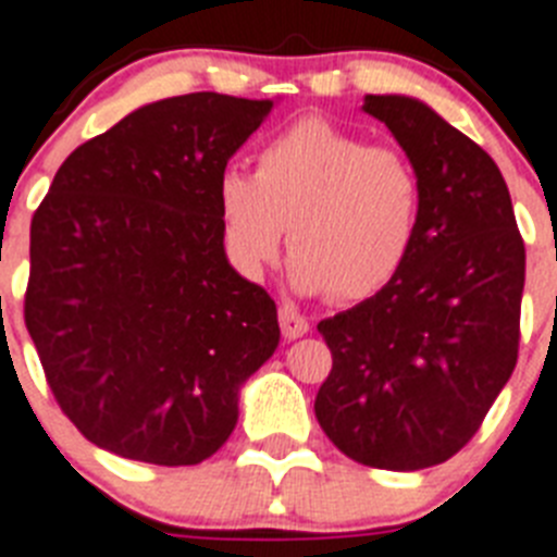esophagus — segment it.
Wrapping results in <instances>:
<instances>
[{
	"instance_id": "obj_1",
	"label": "esophagus",
	"mask_w": 557,
	"mask_h": 557,
	"mask_svg": "<svg viewBox=\"0 0 557 557\" xmlns=\"http://www.w3.org/2000/svg\"><path fill=\"white\" fill-rule=\"evenodd\" d=\"M280 329H283V336L286 339H297V336L308 334V320L292 306L280 308Z\"/></svg>"
}]
</instances>
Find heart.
I'll return each mask as SVG.
<instances>
[{"mask_svg":"<svg viewBox=\"0 0 557 557\" xmlns=\"http://www.w3.org/2000/svg\"><path fill=\"white\" fill-rule=\"evenodd\" d=\"M218 207L223 246L240 274L260 277L288 228L292 286L357 302L408 263L422 223V177L405 149L302 119L260 149L255 175L223 172Z\"/></svg>","mask_w":557,"mask_h":557,"instance_id":"heart-1","label":"heart"}]
</instances>
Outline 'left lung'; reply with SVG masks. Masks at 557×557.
<instances>
[{
  "label": "left lung",
  "mask_w": 557,
  "mask_h": 557,
  "mask_svg": "<svg viewBox=\"0 0 557 557\" xmlns=\"http://www.w3.org/2000/svg\"><path fill=\"white\" fill-rule=\"evenodd\" d=\"M422 177L408 263L382 292L317 325L334 366L314 413L348 459L442 465L475 436L512 376L524 240L493 158L408 96H366Z\"/></svg>",
  "instance_id": "1"
}]
</instances>
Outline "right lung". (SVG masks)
Returning a JSON list of instances; mask_svg holds the SVG:
<instances>
[{
  "label": "right lung",
  "instance_id": "right-lung-1",
  "mask_svg": "<svg viewBox=\"0 0 557 557\" xmlns=\"http://www.w3.org/2000/svg\"><path fill=\"white\" fill-rule=\"evenodd\" d=\"M274 101L138 107L59 166L30 223L25 325L59 408L121 459L200 465L280 343L277 306L226 260L218 184Z\"/></svg>",
  "mask_w": 557,
  "mask_h": 557
}]
</instances>
